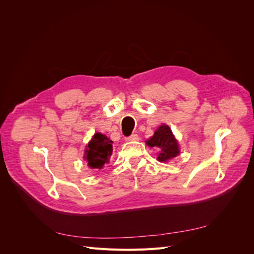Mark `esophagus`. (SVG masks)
I'll use <instances>...</instances> for the list:
<instances>
[{
  "label": "esophagus",
  "instance_id": "34e87169",
  "mask_svg": "<svg viewBox=\"0 0 254 254\" xmlns=\"http://www.w3.org/2000/svg\"><path fill=\"white\" fill-rule=\"evenodd\" d=\"M127 142H133V141H137L139 140V136H137V134H131L130 136H127L125 139Z\"/></svg>",
  "mask_w": 254,
  "mask_h": 254
}]
</instances>
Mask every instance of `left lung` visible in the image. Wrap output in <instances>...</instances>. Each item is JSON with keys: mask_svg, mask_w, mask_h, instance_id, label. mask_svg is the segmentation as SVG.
I'll return each mask as SVG.
<instances>
[{"mask_svg": "<svg viewBox=\"0 0 254 254\" xmlns=\"http://www.w3.org/2000/svg\"><path fill=\"white\" fill-rule=\"evenodd\" d=\"M149 147H155L159 150L158 161L167 162L180 153L178 141L176 140L171 128L167 125H161L149 140L146 141Z\"/></svg>", "mask_w": 254, "mask_h": 254, "instance_id": "8db88e82", "label": "left lung"}]
</instances>
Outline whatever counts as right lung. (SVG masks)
I'll use <instances>...</instances> for the list:
<instances>
[{
  "label": "right lung",
  "instance_id": "add662e5",
  "mask_svg": "<svg viewBox=\"0 0 254 254\" xmlns=\"http://www.w3.org/2000/svg\"><path fill=\"white\" fill-rule=\"evenodd\" d=\"M112 144L113 142L105 134L96 132L92 136L83 156L84 160H87L88 166L92 170H101L106 163H108L113 150Z\"/></svg>",
  "mask_w": 254,
  "mask_h": 254
}]
</instances>
